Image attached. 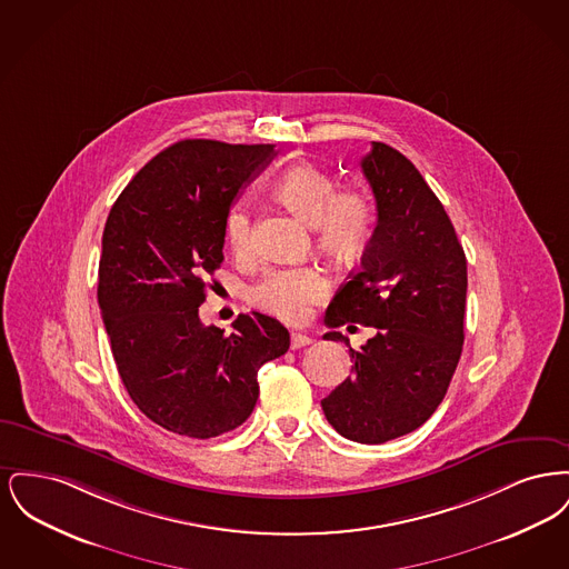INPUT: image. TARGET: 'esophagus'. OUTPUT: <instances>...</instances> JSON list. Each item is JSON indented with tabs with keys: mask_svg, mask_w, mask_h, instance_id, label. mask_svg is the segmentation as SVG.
Masks as SVG:
<instances>
[{
	"mask_svg": "<svg viewBox=\"0 0 569 569\" xmlns=\"http://www.w3.org/2000/svg\"><path fill=\"white\" fill-rule=\"evenodd\" d=\"M313 339L309 337V335H302V332H292V337H290V348L292 350H300V348H305V346H309Z\"/></svg>",
	"mask_w": 569,
	"mask_h": 569,
	"instance_id": "obj_1",
	"label": "esophagus"
}]
</instances>
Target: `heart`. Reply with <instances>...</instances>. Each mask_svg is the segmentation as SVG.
<instances>
[{
	"label": "heart",
	"instance_id": "obj_1",
	"mask_svg": "<svg viewBox=\"0 0 569 569\" xmlns=\"http://www.w3.org/2000/svg\"><path fill=\"white\" fill-rule=\"evenodd\" d=\"M271 193L295 216L313 226L318 247L335 260H353L371 243L376 207L356 188H337V181L313 163H295L271 186ZM228 243L243 253L251 244V216L244 207L230 211L226 221ZM326 277L313 267L272 271L251 290V298L277 318L298 322L309 305L325 297Z\"/></svg>",
	"mask_w": 569,
	"mask_h": 569
}]
</instances>
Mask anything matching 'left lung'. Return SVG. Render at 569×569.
I'll list each match as a JSON object with an SVG mask.
<instances>
[{
    "instance_id": "obj_1",
    "label": "left lung",
    "mask_w": 569,
    "mask_h": 569,
    "mask_svg": "<svg viewBox=\"0 0 569 569\" xmlns=\"http://www.w3.org/2000/svg\"><path fill=\"white\" fill-rule=\"evenodd\" d=\"M360 166L378 223L325 325L358 322L378 332L360 350L350 348L352 378L322 409L337 433L383 443L422 427L448 392L465 341L467 260L443 204L403 153L373 142ZM325 339L350 346L337 330Z\"/></svg>"
}]
</instances>
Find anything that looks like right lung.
I'll return each mask as SVG.
<instances>
[{
    "label": "right lung",
    "instance_id": "obj_1",
    "mask_svg": "<svg viewBox=\"0 0 569 569\" xmlns=\"http://www.w3.org/2000/svg\"><path fill=\"white\" fill-rule=\"evenodd\" d=\"M272 147L179 140L110 209L98 302L128 395L166 431L209 439L241 427L260 395L258 369L290 348V332L258 311L230 335L198 316L223 262L230 207Z\"/></svg>",
    "mask_w": 569,
    "mask_h": 569
}]
</instances>
